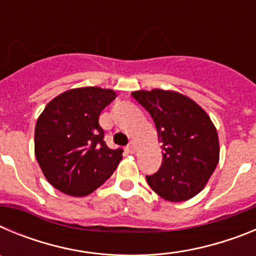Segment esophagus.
Instances as JSON below:
<instances>
[{
    "label": "esophagus",
    "mask_w": 256,
    "mask_h": 256,
    "mask_svg": "<svg viewBox=\"0 0 256 256\" xmlns=\"http://www.w3.org/2000/svg\"><path fill=\"white\" fill-rule=\"evenodd\" d=\"M126 150L130 151V154H133L136 151V142L134 141H130V144L126 146Z\"/></svg>",
    "instance_id": "34e87169"
}]
</instances>
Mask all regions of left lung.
I'll list each match as a JSON object with an SVG mask.
<instances>
[{"label": "left lung", "mask_w": 256, "mask_h": 256, "mask_svg": "<svg viewBox=\"0 0 256 256\" xmlns=\"http://www.w3.org/2000/svg\"><path fill=\"white\" fill-rule=\"evenodd\" d=\"M132 96L150 112L162 142V166L146 176L148 186L173 202L196 196L219 162L218 132L209 115L190 97L170 90H141Z\"/></svg>", "instance_id": "obj_1"}]
</instances>
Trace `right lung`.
<instances>
[{"mask_svg": "<svg viewBox=\"0 0 256 256\" xmlns=\"http://www.w3.org/2000/svg\"><path fill=\"white\" fill-rule=\"evenodd\" d=\"M112 90L73 88L56 96L38 118L34 154L46 180L70 196L90 195L110 178L123 158L104 141L98 118L114 100Z\"/></svg>", "mask_w": 256, "mask_h": 256, "instance_id": "right-lung-1", "label": "right lung"}]
</instances>
